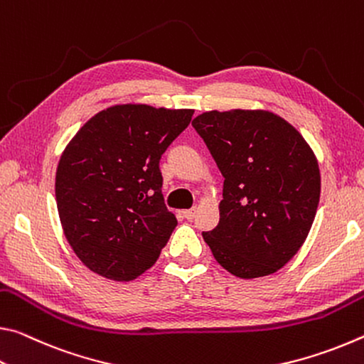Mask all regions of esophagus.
Segmentation results:
<instances>
[{
  "label": "esophagus",
  "instance_id": "1",
  "mask_svg": "<svg viewBox=\"0 0 364 364\" xmlns=\"http://www.w3.org/2000/svg\"><path fill=\"white\" fill-rule=\"evenodd\" d=\"M182 214H183V218L188 219V221H192V219L195 218V214H196V208H192V210L182 211Z\"/></svg>",
  "mask_w": 364,
  "mask_h": 364
}]
</instances>
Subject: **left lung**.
Instances as JSON below:
<instances>
[{
	"label": "left lung",
	"instance_id": "8db88e82",
	"mask_svg": "<svg viewBox=\"0 0 364 364\" xmlns=\"http://www.w3.org/2000/svg\"><path fill=\"white\" fill-rule=\"evenodd\" d=\"M192 126L224 176L219 224L203 232L213 256L240 279L277 272L316 216L321 174L313 148L266 109L206 111Z\"/></svg>",
	"mask_w": 364,
	"mask_h": 364
}]
</instances>
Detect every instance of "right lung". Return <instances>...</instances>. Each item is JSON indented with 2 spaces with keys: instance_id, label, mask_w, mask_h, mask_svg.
Listing matches in <instances>:
<instances>
[{
  "instance_id": "obj_1",
  "label": "right lung",
  "mask_w": 364,
  "mask_h": 364,
  "mask_svg": "<svg viewBox=\"0 0 364 364\" xmlns=\"http://www.w3.org/2000/svg\"><path fill=\"white\" fill-rule=\"evenodd\" d=\"M193 109L114 105L77 130L56 168L64 235L101 277L134 281L156 263L177 225L161 193L159 159Z\"/></svg>"
}]
</instances>
